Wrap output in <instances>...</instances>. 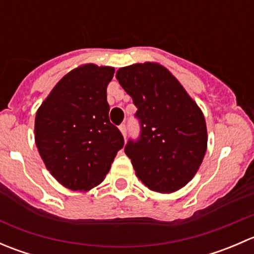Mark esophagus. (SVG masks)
Wrapping results in <instances>:
<instances>
[{"label":"esophagus","instance_id":"1","mask_svg":"<svg viewBox=\"0 0 254 254\" xmlns=\"http://www.w3.org/2000/svg\"><path fill=\"white\" fill-rule=\"evenodd\" d=\"M119 130H120V131H122V134H123V136H127V125H125V124H122V125H120V127H119Z\"/></svg>","mask_w":254,"mask_h":254}]
</instances>
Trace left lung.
<instances>
[{
    "label": "left lung",
    "mask_w": 254,
    "mask_h": 254,
    "mask_svg": "<svg viewBox=\"0 0 254 254\" xmlns=\"http://www.w3.org/2000/svg\"><path fill=\"white\" fill-rule=\"evenodd\" d=\"M115 76L137 108L140 136L124 148L137 178L158 193L183 188L206 152L203 112L160 64H134L119 68Z\"/></svg>",
    "instance_id": "1"
}]
</instances>
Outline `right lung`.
Segmentation results:
<instances>
[{"instance_id": "add662e5", "label": "right lung", "mask_w": 254, "mask_h": 254, "mask_svg": "<svg viewBox=\"0 0 254 254\" xmlns=\"http://www.w3.org/2000/svg\"><path fill=\"white\" fill-rule=\"evenodd\" d=\"M114 68L86 64L56 83L35 115V143L45 167L71 190L98 186L124 146L109 120L107 86Z\"/></svg>"}]
</instances>
